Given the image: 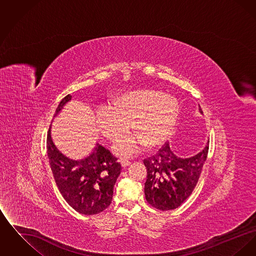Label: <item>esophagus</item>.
Here are the masks:
<instances>
[{"label":"esophagus","instance_id":"1","mask_svg":"<svg viewBox=\"0 0 256 256\" xmlns=\"http://www.w3.org/2000/svg\"><path fill=\"white\" fill-rule=\"evenodd\" d=\"M121 164H122V167H128V165H130V161H128V159H122Z\"/></svg>","mask_w":256,"mask_h":256}]
</instances>
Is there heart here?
Wrapping results in <instances>:
<instances>
[{"label":"heart","mask_w":256,"mask_h":256,"mask_svg":"<svg viewBox=\"0 0 256 256\" xmlns=\"http://www.w3.org/2000/svg\"><path fill=\"white\" fill-rule=\"evenodd\" d=\"M178 102L159 90L141 89L124 93L115 106L102 104L97 110V122L102 132L115 141L130 128L117 143L115 152L120 156H132L144 145L156 148L170 136L178 118Z\"/></svg>","instance_id":"1"}]
</instances>
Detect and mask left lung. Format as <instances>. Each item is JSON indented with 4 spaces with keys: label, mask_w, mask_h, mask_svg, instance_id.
<instances>
[{
    "label": "left lung",
    "mask_w": 256,
    "mask_h": 256,
    "mask_svg": "<svg viewBox=\"0 0 256 256\" xmlns=\"http://www.w3.org/2000/svg\"><path fill=\"white\" fill-rule=\"evenodd\" d=\"M198 110L202 114L200 106ZM208 148L209 142L195 156L185 158L176 154L166 142L154 156L144 159L146 202L162 211L180 206L195 189Z\"/></svg>",
    "instance_id": "left-lung-1"
}]
</instances>
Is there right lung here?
I'll return each mask as SVG.
<instances>
[{
    "label": "right lung",
    "mask_w": 256,
    "mask_h": 256,
    "mask_svg": "<svg viewBox=\"0 0 256 256\" xmlns=\"http://www.w3.org/2000/svg\"><path fill=\"white\" fill-rule=\"evenodd\" d=\"M71 98L70 94L63 98L54 114ZM47 150L56 183L70 206L84 215H95L110 206L114 185L122 170V165L110 150L98 144L86 158L73 160L54 146L50 130L47 136Z\"/></svg>",
    "instance_id": "1"
}]
</instances>
